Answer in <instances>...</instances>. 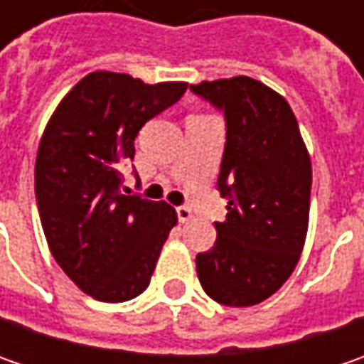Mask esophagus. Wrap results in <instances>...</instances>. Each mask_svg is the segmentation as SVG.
<instances>
[{
	"label": "esophagus",
	"instance_id": "1",
	"mask_svg": "<svg viewBox=\"0 0 364 364\" xmlns=\"http://www.w3.org/2000/svg\"><path fill=\"white\" fill-rule=\"evenodd\" d=\"M176 213H178V220H180V223H188V220H192V210H190L188 206H178Z\"/></svg>",
	"mask_w": 364,
	"mask_h": 364
}]
</instances>
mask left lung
Masks as SVG:
<instances>
[{
  "instance_id": "left-lung-1",
  "label": "left lung",
  "mask_w": 364,
  "mask_h": 364,
  "mask_svg": "<svg viewBox=\"0 0 364 364\" xmlns=\"http://www.w3.org/2000/svg\"><path fill=\"white\" fill-rule=\"evenodd\" d=\"M190 89L225 111L227 144L217 186L229 198L217 241L196 255L203 289L223 306H255L287 282L310 218L312 161L287 101L251 77Z\"/></svg>"
}]
</instances>
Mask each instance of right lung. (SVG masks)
<instances>
[{"mask_svg":"<svg viewBox=\"0 0 364 364\" xmlns=\"http://www.w3.org/2000/svg\"><path fill=\"white\" fill-rule=\"evenodd\" d=\"M188 82L147 85L95 70L54 109L36 156V203L50 253L85 294L127 301L151 279L178 215L168 203L121 194V166L146 121Z\"/></svg>","mask_w":364,"mask_h":364,"instance_id":"add662e5","label":"right lung"}]
</instances>
